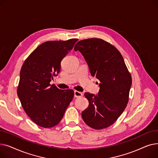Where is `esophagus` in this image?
<instances>
[{
  "label": "esophagus",
  "instance_id": "1",
  "mask_svg": "<svg viewBox=\"0 0 158 158\" xmlns=\"http://www.w3.org/2000/svg\"><path fill=\"white\" fill-rule=\"evenodd\" d=\"M82 96V94L81 92H78V91H76V90L74 91V97H75L77 98V97H81Z\"/></svg>",
  "mask_w": 158,
  "mask_h": 158
}]
</instances>
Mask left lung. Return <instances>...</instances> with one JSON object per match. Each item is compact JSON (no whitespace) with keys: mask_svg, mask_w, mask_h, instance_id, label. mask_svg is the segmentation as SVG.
I'll return each mask as SVG.
<instances>
[{"mask_svg":"<svg viewBox=\"0 0 158 158\" xmlns=\"http://www.w3.org/2000/svg\"><path fill=\"white\" fill-rule=\"evenodd\" d=\"M74 50L84 56L91 75L101 82L98 95L85 94L89 105L82 112V118L94 129L108 127L127 106L132 85L131 74L118 50L102 39L81 40Z\"/></svg>","mask_w":158,"mask_h":158,"instance_id":"obj_1","label":"left lung"}]
</instances>
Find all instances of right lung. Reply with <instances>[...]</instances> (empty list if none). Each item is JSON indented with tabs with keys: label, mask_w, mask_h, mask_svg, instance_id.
I'll use <instances>...</instances> for the list:
<instances>
[{
	"label": "right lung",
	"mask_w": 158,
	"mask_h": 158,
	"mask_svg": "<svg viewBox=\"0 0 158 158\" xmlns=\"http://www.w3.org/2000/svg\"><path fill=\"white\" fill-rule=\"evenodd\" d=\"M77 41H46L28 56L22 66L17 94L25 112L40 127L57 125L72 101V89H60L50 82L60 73L61 60Z\"/></svg>",
	"instance_id": "1"
}]
</instances>
